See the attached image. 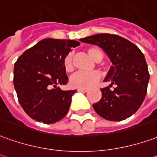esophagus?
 I'll list each match as a JSON object with an SVG mask.
<instances>
[{"label": "esophagus", "mask_w": 157, "mask_h": 157, "mask_svg": "<svg viewBox=\"0 0 157 157\" xmlns=\"http://www.w3.org/2000/svg\"><path fill=\"white\" fill-rule=\"evenodd\" d=\"M77 91L78 92H82V93H86V92H88V89H86V88H78Z\"/></svg>", "instance_id": "esophagus-1"}]
</instances>
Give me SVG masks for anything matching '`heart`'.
Returning a JSON list of instances; mask_svg holds the SVG:
<instances>
[{
    "mask_svg": "<svg viewBox=\"0 0 157 157\" xmlns=\"http://www.w3.org/2000/svg\"><path fill=\"white\" fill-rule=\"evenodd\" d=\"M86 52L90 58L94 61H100L103 58V53L100 49L91 47L86 49ZM63 68L66 72H71L74 69L73 66V54L70 52L63 58ZM100 78V75L98 71H93L90 73L77 72L71 78V86L77 88H89L93 86Z\"/></svg>",
    "mask_w": 157,
    "mask_h": 157,
    "instance_id": "b5f03b06",
    "label": "heart"
}]
</instances>
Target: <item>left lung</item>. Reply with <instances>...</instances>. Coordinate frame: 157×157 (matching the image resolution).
<instances>
[{
	"label": "left lung",
	"instance_id": "obj_1",
	"mask_svg": "<svg viewBox=\"0 0 157 157\" xmlns=\"http://www.w3.org/2000/svg\"><path fill=\"white\" fill-rule=\"evenodd\" d=\"M82 42L103 48L112 62L101 88L102 98L93 105L94 110L106 120H125L140 109L147 93L150 74L143 52L136 45L112 34H97L81 39ZM112 85L116 86L111 90Z\"/></svg>",
	"mask_w": 157,
	"mask_h": 157
}]
</instances>
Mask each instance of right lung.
Wrapping results in <instances>:
<instances>
[{
	"label": "right lung",
	"instance_id": "add662e5",
	"mask_svg": "<svg viewBox=\"0 0 157 157\" xmlns=\"http://www.w3.org/2000/svg\"><path fill=\"white\" fill-rule=\"evenodd\" d=\"M79 45L74 40L48 38L27 49L16 61L14 87L22 108L33 120L52 124L66 116L76 90L63 91L59 85H66L69 80L63 58Z\"/></svg>",
	"mask_w": 157,
	"mask_h": 157
}]
</instances>
